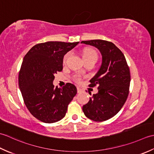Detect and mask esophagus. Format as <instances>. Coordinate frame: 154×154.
I'll return each mask as SVG.
<instances>
[{
    "mask_svg": "<svg viewBox=\"0 0 154 154\" xmlns=\"http://www.w3.org/2000/svg\"><path fill=\"white\" fill-rule=\"evenodd\" d=\"M77 93H81V92H82V89H80L79 87H77Z\"/></svg>",
    "mask_w": 154,
    "mask_h": 154,
    "instance_id": "esophagus-1",
    "label": "esophagus"
}]
</instances>
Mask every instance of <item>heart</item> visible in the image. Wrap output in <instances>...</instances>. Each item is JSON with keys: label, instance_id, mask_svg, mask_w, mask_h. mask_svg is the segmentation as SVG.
I'll list each match as a JSON object with an SVG mask.
<instances>
[{"label": "heart", "instance_id": "obj_1", "mask_svg": "<svg viewBox=\"0 0 154 154\" xmlns=\"http://www.w3.org/2000/svg\"><path fill=\"white\" fill-rule=\"evenodd\" d=\"M70 53H67L65 55V56L63 57V64H65L67 62V58L69 55ZM82 56L83 60L85 62L86 61H96L98 59V55L97 52L94 51V50H92V49H85V50H83V54H82ZM74 79L76 82L79 83L81 81V77L79 75H75L74 77Z\"/></svg>", "mask_w": 154, "mask_h": 154}]
</instances>
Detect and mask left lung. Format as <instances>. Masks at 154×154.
Segmentation results:
<instances>
[{
    "label": "left lung",
    "mask_w": 154,
    "mask_h": 154,
    "mask_svg": "<svg viewBox=\"0 0 154 154\" xmlns=\"http://www.w3.org/2000/svg\"><path fill=\"white\" fill-rule=\"evenodd\" d=\"M97 48L102 55L99 71L90 80L89 87L98 85V93L83 106L88 119L103 122L115 116L128 96L130 73L122 52L110 42L102 40L82 41Z\"/></svg>",
    "instance_id": "obj_1"
}]
</instances>
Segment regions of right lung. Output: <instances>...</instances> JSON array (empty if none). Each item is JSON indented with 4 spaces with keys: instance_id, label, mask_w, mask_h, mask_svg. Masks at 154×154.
Wrapping results in <instances>:
<instances>
[{
    "instance_id": "right-lung-1",
    "label": "right lung",
    "mask_w": 154,
    "mask_h": 154,
    "mask_svg": "<svg viewBox=\"0 0 154 154\" xmlns=\"http://www.w3.org/2000/svg\"><path fill=\"white\" fill-rule=\"evenodd\" d=\"M79 43L47 42L35 45L26 54L18 75L24 103L35 118L45 123L61 120L77 94L74 85L54 87V75L63 69L64 55Z\"/></svg>"
}]
</instances>
